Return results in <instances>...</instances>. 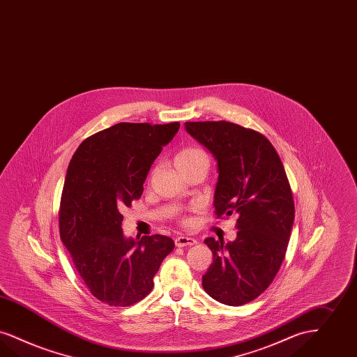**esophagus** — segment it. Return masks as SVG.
Segmentation results:
<instances>
[{
  "label": "esophagus",
  "mask_w": 357,
  "mask_h": 357,
  "mask_svg": "<svg viewBox=\"0 0 357 357\" xmlns=\"http://www.w3.org/2000/svg\"><path fill=\"white\" fill-rule=\"evenodd\" d=\"M197 239L188 238V236H178L175 238V245L176 247H185V245H194L197 244Z\"/></svg>",
  "instance_id": "34e87169"
}]
</instances>
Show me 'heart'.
I'll return each instance as SVG.
<instances>
[{"mask_svg": "<svg viewBox=\"0 0 357 357\" xmlns=\"http://www.w3.org/2000/svg\"><path fill=\"white\" fill-rule=\"evenodd\" d=\"M200 160H204V162H208V159L206 157V154L197 149V147H187L181 150L176 157H175V166L176 167H181V166H185V165H191V163H195V162H200ZM183 223H187V220H183Z\"/></svg>", "mask_w": 357, "mask_h": 357, "instance_id": "1", "label": "heart"}]
</instances>
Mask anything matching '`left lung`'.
Wrapping results in <instances>:
<instances>
[{
    "label": "left lung",
    "instance_id": "obj_1",
    "mask_svg": "<svg viewBox=\"0 0 357 357\" xmlns=\"http://www.w3.org/2000/svg\"><path fill=\"white\" fill-rule=\"evenodd\" d=\"M185 128L218 162L215 214L239 215L234 242L204 241L214 259L202 285L219 303L243 305L270 287L284 260L295 219L284 167L255 130L226 121L185 122Z\"/></svg>",
    "mask_w": 357,
    "mask_h": 357
}]
</instances>
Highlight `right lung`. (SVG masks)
Segmentation results:
<instances>
[{
    "label": "right lung",
    "instance_id": "add662e5",
    "mask_svg": "<svg viewBox=\"0 0 357 357\" xmlns=\"http://www.w3.org/2000/svg\"><path fill=\"white\" fill-rule=\"evenodd\" d=\"M179 126L116 123L86 138L69 163L59 206L61 241L91 295L112 307L146 298L174 250L165 235L125 238L121 210L141 198L153 162Z\"/></svg>",
    "mask_w": 357,
    "mask_h": 357
}]
</instances>
